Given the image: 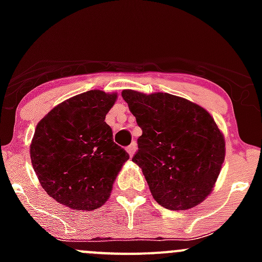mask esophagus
I'll return each instance as SVG.
<instances>
[{"mask_svg":"<svg viewBox=\"0 0 262 262\" xmlns=\"http://www.w3.org/2000/svg\"><path fill=\"white\" fill-rule=\"evenodd\" d=\"M136 149H137V144L134 143V142H133V143H132V144H129L128 147H126V152L129 153V156H130V157L134 155V152H136Z\"/></svg>","mask_w":262,"mask_h":262,"instance_id":"34e87169","label":"esophagus"}]
</instances>
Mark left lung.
<instances>
[{
  "instance_id": "obj_1",
  "label": "left lung",
  "mask_w": 262,
  "mask_h": 262,
  "mask_svg": "<svg viewBox=\"0 0 262 262\" xmlns=\"http://www.w3.org/2000/svg\"><path fill=\"white\" fill-rule=\"evenodd\" d=\"M142 129L136 162L150 194L166 209L184 210L212 192L226 156V142L212 115L175 95L123 90Z\"/></svg>"
}]
</instances>
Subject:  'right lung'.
Instances as JSON below:
<instances>
[{
  "label": "right lung",
  "instance_id": "obj_1",
  "mask_svg": "<svg viewBox=\"0 0 262 262\" xmlns=\"http://www.w3.org/2000/svg\"><path fill=\"white\" fill-rule=\"evenodd\" d=\"M116 94L91 90L52 109L38 123L30 158L47 194L77 210H94L110 196L129 155L105 121Z\"/></svg>",
  "mask_w": 262,
  "mask_h": 262
}]
</instances>
